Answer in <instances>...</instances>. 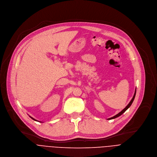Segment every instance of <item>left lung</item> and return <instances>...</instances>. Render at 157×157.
<instances>
[{
    "mask_svg": "<svg viewBox=\"0 0 157 157\" xmlns=\"http://www.w3.org/2000/svg\"><path fill=\"white\" fill-rule=\"evenodd\" d=\"M136 90H135V92H134V96H133V97H132V98L131 99V100L130 101V102L129 103V104L128 105L125 107L121 112H120L119 113H117V115H116V116H113V117H110V118H109V119H108L109 120H110V119H116V118H117V117H119L120 116H121V115L124 113V112H126L129 107H130V106L131 105V104L132 103V102H133V101H134V98H135V96H136Z\"/></svg>",
    "mask_w": 157,
    "mask_h": 157,
    "instance_id": "1",
    "label": "left lung"
}]
</instances>
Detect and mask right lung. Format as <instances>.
Instances as JSON below:
<instances>
[{
	"mask_svg": "<svg viewBox=\"0 0 157 157\" xmlns=\"http://www.w3.org/2000/svg\"><path fill=\"white\" fill-rule=\"evenodd\" d=\"M29 117H31V119H33V120H35V121H36V120H35V119H33V117H31V116H29Z\"/></svg>",
	"mask_w": 157,
	"mask_h": 157,
	"instance_id": "1",
	"label": "right lung"
}]
</instances>
